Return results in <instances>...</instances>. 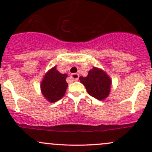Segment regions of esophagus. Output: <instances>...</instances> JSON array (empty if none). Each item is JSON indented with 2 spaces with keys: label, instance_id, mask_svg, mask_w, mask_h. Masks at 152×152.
Here are the masks:
<instances>
[{
  "label": "esophagus",
  "instance_id": "obj_1",
  "mask_svg": "<svg viewBox=\"0 0 152 152\" xmlns=\"http://www.w3.org/2000/svg\"><path fill=\"white\" fill-rule=\"evenodd\" d=\"M79 76L78 73H72V74L70 75V78H71L73 81H77L78 79H79Z\"/></svg>",
  "mask_w": 152,
  "mask_h": 152
}]
</instances>
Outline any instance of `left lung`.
Segmentation results:
<instances>
[{"label":"left lung","instance_id":"left-lung-1","mask_svg":"<svg viewBox=\"0 0 152 152\" xmlns=\"http://www.w3.org/2000/svg\"><path fill=\"white\" fill-rule=\"evenodd\" d=\"M79 80L85 85L87 93L98 100H104L110 94L111 79L102 69L93 67L89 70L87 76H80Z\"/></svg>","mask_w":152,"mask_h":152}]
</instances>
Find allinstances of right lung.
<instances>
[{
    "instance_id": "right-lung-1",
    "label": "right lung",
    "mask_w": 152,
    "mask_h": 152,
    "mask_svg": "<svg viewBox=\"0 0 152 152\" xmlns=\"http://www.w3.org/2000/svg\"><path fill=\"white\" fill-rule=\"evenodd\" d=\"M67 77L66 73H59L56 66L52 67L44 76L40 85L41 92L50 103L57 102L65 96L67 87Z\"/></svg>"
}]
</instances>
